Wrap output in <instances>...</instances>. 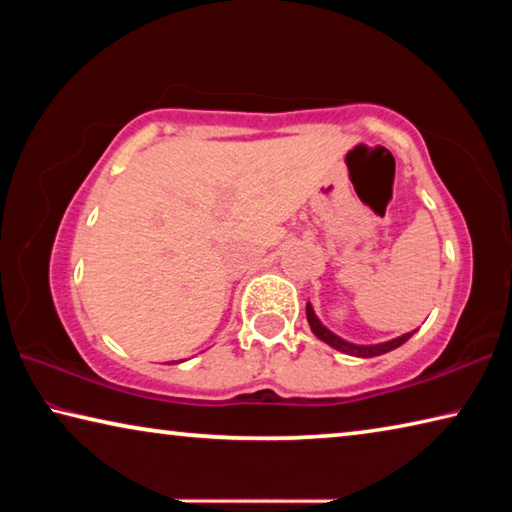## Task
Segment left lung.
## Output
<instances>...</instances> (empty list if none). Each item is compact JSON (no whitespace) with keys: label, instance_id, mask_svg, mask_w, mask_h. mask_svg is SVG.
Masks as SVG:
<instances>
[{"label":"left lung","instance_id":"8db88e82","mask_svg":"<svg viewBox=\"0 0 512 512\" xmlns=\"http://www.w3.org/2000/svg\"><path fill=\"white\" fill-rule=\"evenodd\" d=\"M307 323L311 327V332H314L320 341L327 343L329 348L339 350L343 354H350V357H361V359H370V357H379V354H386L395 348H400L406 341L411 339V336L418 332V329H413V332H406L402 336H397V339L391 341H384V343H372V345H359V343H350L341 339L339 334H334L332 329H327L323 323H320V318L316 316L314 307H311V302H307Z\"/></svg>","mask_w":512,"mask_h":512}]
</instances>
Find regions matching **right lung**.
I'll return each instance as SVG.
<instances>
[{
    "label": "right lung",
    "instance_id": "right-lung-1",
    "mask_svg": "<svg viewBox=\"0 0 512 512\" xmlns=\"http://www.w3.org/2000/svg\"><path fill=\"white\" fill-rule=\"evenodd\" d=\"M173 363H176V361H173Z\"/></svg>",
    "mask_w": 512,
    "mask_h": 512
}]
</instances>
